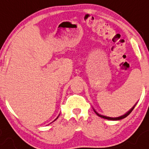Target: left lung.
Here are the masks:
<instances>
[{"label": "left lung", "mask_w": 149, "mask_h": 149, "mask_svg": "<svg viewBox=\"0 0 149 149\" xmlns=\"http://www.w3.org/2000/svg\"><path fill=\"white\" fill-rule=\"evenodd\" d=\"M136 105V103L135 105H134V106H133L132 108H131V109H130L129 111L127 113H126L124 114V115L121 116H119V117H116V118H112V117H109V116H103V115H101V114L98 113V112H96V111H95V109H93V111H94V112L96 113L97 116H98L99 117H101V118H105V119H108V120H120V119H123V118H126V117H127L128 115H129L130 113H131V111H132L133 110H134V109L135 108Z\"/></svg>", "instance_id": "8db88e82"}]
</instances>
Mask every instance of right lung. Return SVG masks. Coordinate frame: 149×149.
<instances>
[{
  "instance_id": "add662e5",
  "label": "right lung",
  "mask_w": 149,
  "mask_h": 149,
  "mask_svg": "<svg viewBox=\"0 0 149 149\" xmlns=\"http://www.w3.org/2000/svg\"><path fill=\"white\" fill-rule=\"evenodd\" d=\"M59 115H60V114H59ZM58 117H57V118H56V119H55L54 120H56V119H57V118H58Z\"/></svg>"
}]
</instances>
